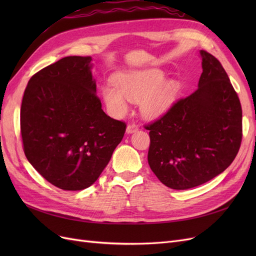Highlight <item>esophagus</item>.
<instances>
[{"label":"esophagus","mask_w":256,"mask_h":256,"mask_svg":"<svg viewBox=\"0 0 256 256\" xmlns=\"http://www.w3.org/2000/svg\"><path fill=\"white\" fill-rule=\"evenodd\" d=\"M138 127L136 124L131 122V124H129V125L127 126L126 132L127 134H134V132H136V131H138Z\"/></svg>","instance_id":"esophagus-1"}]
</instances>
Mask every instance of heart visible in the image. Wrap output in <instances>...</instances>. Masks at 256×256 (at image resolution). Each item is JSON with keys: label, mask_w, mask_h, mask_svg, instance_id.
<instances>
[{"label": "heart", "mask_w": 256, "mask_h": 256, "mask_svg": "<svg viewBox=\"0 0 256 256\" xmlns=\"http://www.w3.org/2000/svg\"><path fill=\"white\" fill-rule=\"evenodd\" d=\"M160 69L122 72L114 76L112 85L102 90L104 102L115 114H124L128 109V100L140 102L145 118H156L164 114L175 100L180 85L176 81H166Z\"/></svg>", "instance_id": "heart-1"}]
</instances>
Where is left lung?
<instances>
[{
	"mask_svg": "<svg viewBox=\"0 0 256 256\" xmlns=\"http://www.w3.org/2000/svg\"><path fill=\"white\" fill-rule=\"evenodd\" d=\"M198 88L178 99L150 130L148 164L166 187L186 190L221 174L242 140V110L220 62L200 50Z\"/></svg>",
	"mask_w": 256,
	"mask_h": 256,
	"instance_id": "left-lung-1",
	"label": "left lung"
}]
</instances>
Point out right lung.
<instances>
[{
	"label": "right lung",
	"mask_w": 256,
	"mask_h": 256,
	"mask_svg": "<svg viewBox=\"0 0 256 256\" xmlns=\"http://www.w3.org/2000/svg\"><path fill=\"white\" fill-rule=\"evenodd\" d=\"M90 60L67 56L42 68L22 99L23 150L46 180L63 190L94 184L126 131L125 122L102 111Z\"/></svg>",
	"instance_id": "add662e5"
}]
</instances>
